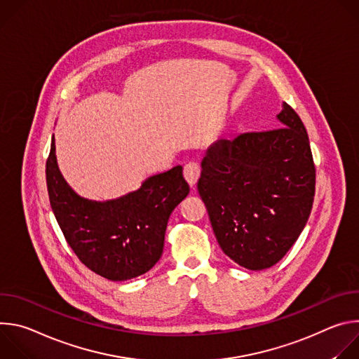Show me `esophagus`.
Returning a JSON list of instances; mask_svg holds the SVG:
<instances>
[{"instance_id": "esophagus-1", "label": "esophagus", "mask_w": 359, "mask_h": 359, "mask_svg": "<svg viewBox=\"0 0 359 359\" xmlns=\"http://www.w3.org/2000/svg\"><path fill=\"white\" fill-rule=\"evenodd\" d=\"M183 176H184L186 182L193 187L197 183L198 177H200V166H198V163H196V162L186 163L184 169H183Z\"/></svg>"}]
</instances>
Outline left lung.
<instances>
[{
    "mask_svg": "<svg viewBox=\"0 0 359 359\" xmlns=\"http://www.w3.org/2000/svg\"><path fill=\"white\" fill-rule=\"evenodd\" d=\"M280 128L219 139L201 161L197 190L219 245L238 266L277 264L310 217L316 166L302 121L283 102Z\"/></svg>",
    "mask_w": 359,
    "mask_h": 359,
    "instance_id": "left-lung-1",
    "label": "left lung"
}]
</instances>
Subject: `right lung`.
Instances as JSON below:
<instances>
[{"label":"right lung","mask_w":359,"mask_h":359,"mask_svg":"<svg viewBox=\"0 0 359 359\" xmlns=\"http://www.w3.org/2000/svg\"><path fill=\"white\" fill-rule=\"evenodd\" d=\"M182 172L175 166L153 175L118 198H83L60 172L54 136L45 170L50 208L69 247L89 270L111 281L139 277L162 257L169 217L190 190Z\"/></svg>","instance_id":"add662e5"}]
</instances>
